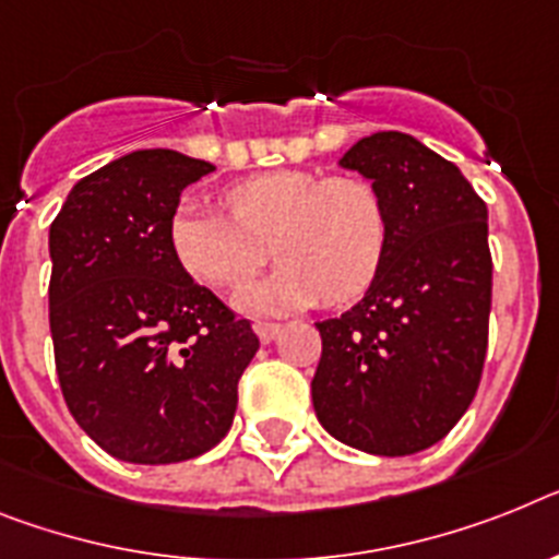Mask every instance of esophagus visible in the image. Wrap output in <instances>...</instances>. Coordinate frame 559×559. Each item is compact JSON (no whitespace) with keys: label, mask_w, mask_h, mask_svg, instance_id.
I'll list each match as a JSON object with an SVG mask.
<instances>
[{"label":"esophagus","mask_w":559,"mask_h":559,"mask_svg":"<svg viewBox=\"0 0 559 559\" xmlns=\"http://www.w3.org/2000/svg\"><path fill=\"white\" fill-rule=\"evenodd\" d=\"M278 323L272 321H255V335L264 341V344H270V341H275V335H278Z\"/></svg>","instance_id":"34e87169"}]
</instances>
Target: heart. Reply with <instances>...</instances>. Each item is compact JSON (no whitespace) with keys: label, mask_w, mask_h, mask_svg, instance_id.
<instances>
[{"label":"heart","mask_w":559,"mask_h":559,"mask_svg":"<svg viewBox=\"0 0 559 559\" xmlns=\"http://www.w3.org/2000/svg\"><path fill=\"white\" fill-rule=\"evenodd\" d=\"M229 215L178 207L170 250L204 287L238 289L264 261L270 278L238 295L243 312H281L316 301L349 304L381 275L389 252V210L372 181L316 170H272L224 192Z\"/></svg>","instance_id":"heart-1"}]
</instances>
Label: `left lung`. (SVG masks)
<instances>
[{
	"label": "left lung",
	"mask_w": 559,
	"mask_h": 559,
	"mask_svg": "<svg viewBox=\"0 0 559 559\" xmlns=\"http://www.w3.org/2000/svg\"><path fill=\"white\" fill-rule=\"evenodd\" d=\"M341 167L386 201L389 252L360 304L318 321L312 406L332 438L383 457L424 452L468 409L489 346V213L463 173L397 130Z\"/></svg>",
	"instance_id": "left-lung-1"
}]
</instances>
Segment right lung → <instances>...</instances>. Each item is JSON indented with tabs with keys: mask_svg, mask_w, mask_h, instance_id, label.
Wrapping results in <instances>:
<instances>
[{
	"mask_svg": "<svg viewBox=\"0 0 559 559\" xmlns=\"http://www.w3.org/2000/svg\"><path fill=\"white\" fill-rule=\"evenodd\" d=\"M215 167L135 150L84 176L50 224V335L70 415L128 463H181L233 426L247 318L178 266L170 218Z\"/></svg>",
	"mask_w": 559,
	"mask_h": 559,
	"instance_id": "1",
	"label": "right lung"
}]
</instances>
